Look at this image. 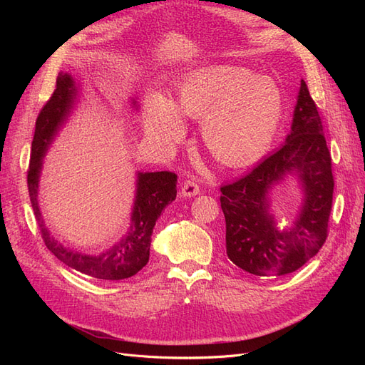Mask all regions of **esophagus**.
Returning a JSON list of instances; mask_svg holds the SVG:
<instances>
[{"instance_id":"1","label":"esophagus","mask_w":365,"mask_h":365,"mask_svg":"<svg viewBox=\"0 0 365 365\" xmlns=\"http://www.w3.org/2000/svg\"><path fill=\"white\" fill-rule=\"evenodd\" d=\"M201 189H200V184H197L195 180H187L182 184V189H181V195L184 197H193L196 195H200Z\"/></svg>"}]
</instances>
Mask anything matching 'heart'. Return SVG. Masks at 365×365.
<instances>
[{"label":"heart","instance_id":"1","mask_svg":"<svg viewBox=\"0 0 365 365\" xmlns=\"http://www.w3.org/2000/svg\"><path fill=\"white\" fill-rule=\"evenodd\" d=\"M182 115L202 118V140L227 165H245L271 146L284 115L279 83L236 65H207L184 76L173 105L161 94L146 103L149 134L175 141L184 134Z\"/></svg>","mask_w":365,"mask_h":365}]
</instances>
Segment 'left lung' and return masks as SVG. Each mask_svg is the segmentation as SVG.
<instances>
[{
    "label": "left lung",
    "instance_id": "left-lung-1",
    "mask_svg": "<svg viewBox=\"0 0 365 365\" xmlns=\"http://www.w3.org/2000/svg\"><path fill=\"white\" fill-rule=\"evenodd\" d=\"M288 174L297 176L302 207L291 227L280 230L269 193ZM227 256L254 275H286L302 268L323 247L332 210L334 175L323 123L302 81L289 135L279 150L242 178L220 187Z\"/></svg>",
    "mask_w": 365,
    "mask_h": 365
}]
</instances>
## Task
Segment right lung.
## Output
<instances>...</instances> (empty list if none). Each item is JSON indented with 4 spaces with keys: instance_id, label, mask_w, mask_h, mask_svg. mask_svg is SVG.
Returning <instances> with one entry per match:
<instances>
[{
    "instance_id": "1",
    "label": "right lung",
    "mask_w": 365,
    "mask_h": 365,
    "mask_svg": "<svg viewBox=\"0 0 365 365\" xmlns=\"http://www.w3.org/2000/svg\"><path fill=\"white\" fill-rule=\"evenodd\" d=\"M77 96L76 82L68 73H59L56 90L43 105L36 118L35 137L31 141V157L27 170L30 202L47 248L67 267L90 275L97 280H125L135 275L149 262L150 236L163 210L176 197V176L173 172L137 173V190L134 208L130 213L128 233L115 245L101 254H85L62 245L47 230L38 202L39 176L42 160L56 137L59 129L68 120ZM137 106V102H132Z\"/></svg>"
}]
</instances>
